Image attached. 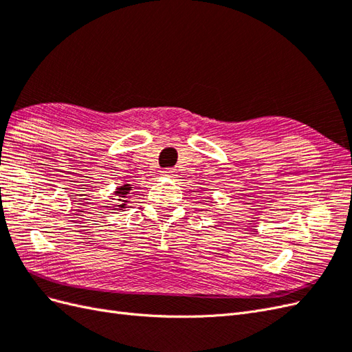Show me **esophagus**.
Segmentation results:
<instances>
[{"label":"esophagus","instance_id":"esophagus-1","mask_svg":"<svg viewBox=\"0 0 352 352\" xmlns=\"http://www.w3.org/2000/svg\"><path fill=\"white\" fill-rule=\"evenodd\" d=\"M162 173H163V176H166V177H172V176L175 175V170H173V168H164Z\"/></svg>","mask_w":352,"mask_h":352}]
</instances>
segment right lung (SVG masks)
Here are the masks:
<instances>
[{
  "mask_svg": "<svg viewBox=\"0 0 352 352\" xmlns=\"http://www.w3.org/2000/svg\"><path fill=\"white\" fill-rule=\"evenodd\" d=\"M131 190H132V185H129V184H124V185L119 186L114 190L113 195H116L117 201H119V204H114L116 208H124L126 207V204L129 202V198H131L129 197Z\"/></svg>",
  "mask_w": 352,
  "mask_h": 352,
  "instance_id": "add662e5",
  "label": "right lung"
}]
</instances>
